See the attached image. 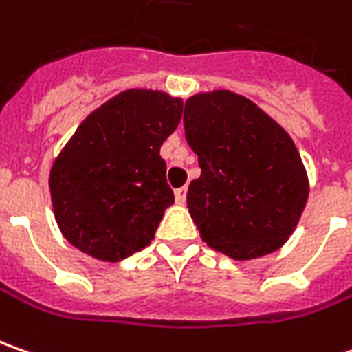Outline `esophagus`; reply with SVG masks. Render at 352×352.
Listing matches in <instances>:
<instances>
[{
	"instance_id": "obj_1",
	"label": "esophagus",
	"mask_w": 352,
	"mask_h": 352,
	"mask_svg": "<svg viewBox=\"0 0 352 352\" xmlns=\"http://www.w3.org/2000/svg\"><path fill=\"white\" fill-rule=\"evenodd\" d=\"M175 200L179 204H183L187 200V187H181L175 190Z\"/></svg>"
}]
</instances>
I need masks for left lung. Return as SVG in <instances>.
I'll return each mask as SVG.
<instances>
[{"mask_svg": "<svg viewBox=\"0 0 352 352\" xmlns=\"http://www.w3.org/2000/svg\"><path fill=\"white\" fill-rule=\"evenodd\" d=\"M183 124L199 155L200 177L188 185L187 206L202 241L236 261L283 248L309 195L288 132L230 89L188 97Z\"/></svg>", "mask_w": 352, "mask_h": 352, "instance_id": "left-lung-1", "label": "left lung"}]
</instances>
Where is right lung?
<instances>
[{"label":"right lung","instance_id":"right-lung-1","mask_svg":"<svg viewBox=\"0 0 352 352\" xmlns=\"http://www.w3.org/2000/svg\"><path fill=\"white\" fill-rule=\"evenodd\" d=\"M181 113V97L126 89L79 124L48 177L56 224L74 248L116 263L152 243L175 202L160 148Z\"/></svg>","mask_w":352,"mask_h":352}]
</instances>
